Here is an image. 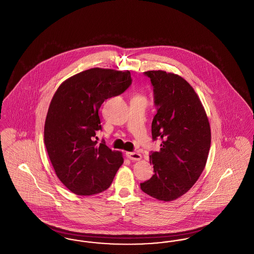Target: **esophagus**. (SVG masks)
<instances>
[{
	"label": "esophagus",
	"mask_w": 254,
	"mask_h": 254,
	"mask_svg": "<svg viewBox=\"0 0 254 254\" xmlns=\"http://www.w3.org/2000/svg\"><path fill=\"white\" fill-rule=\"evenodd\" d=\"M127 157L131 161H140L142 159V155L140 153L136 152H127Z\"/></svg>",
	"instance_id": "obj_1"
}]
</instances>
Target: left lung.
Here are the masks:
<instances>
[{
  "label": "left lung",
  "mask_w": 254,
  "mask_h": 254,
  "mask_svg": "<svg viewBox=\"0 0 254 254\" xmlns=\"http://www.w3.org/2000/svg\"><path fill=\"white\" fill-rule=\"evenodd\" d=\"M153 85L157 113L152 139L161 140L151 152L154 175L141 190L159 201H173L187 193L205 169L211 134L205 109L193 87L181 76L163 70L145 71Z\"/></svg>",
  "instance_id": "1"
}]
</instances>
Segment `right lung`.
<instances>
[{"instance_id": "1", "label": "right lung", "mask_w": 254, "mask_h": 254, "mask_svg": "<svg viewBox=\"0 0 254 254\" xmlns=\"http://www.w3.org/2000/svg\"><path fill=\"white\" fill-rule=\"evenodd\" d=\"M131 82L128 70L95 67L63 82L52 98L45 145L57 177L73 193L88 196L108 190L123 165L122 152L94 139L102 129V104L122 94Z\"/></svg>"}]
</instances>
